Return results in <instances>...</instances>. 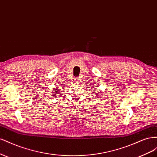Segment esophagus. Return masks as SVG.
Returning a JSON list of instances; mask_svg holds the SVG:
<instances>
[{
    "label": "esophagus",
    "mask_w": 157,
    "mask_h": 157,
    "mask_svg": "<svg viewBox=\"0 0 157 157\" xmlns=\"http://www.w3.org/2000/svg\"><path fill=\"white\" fill-rule=\"evenodd\" d=\"M75 82H78L80 80V77H76V78H75Z\"/></svg>",
    "instance_id": "esophagus-1"
}]
</instances>
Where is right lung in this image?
Instances as JSON below:
<instances>
[{
    "label": "right lung",
    "instance_id": "obj_1",
    "mask_svg": "<svg viewBox=\"0 0 157 157\" xmlns=\"http://www.w3.org/2000/svg\"><path fill=\"white\" fill-rule=\"evenodd\" d=\"M58 92H59V91H58ZM56 93H57V92H56Z\"/></svg>",
    "mask_w": 157,
    "mask_h": 157
}]
</instances>
